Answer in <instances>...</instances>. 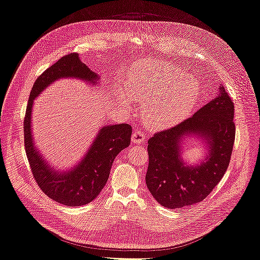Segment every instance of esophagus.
I'll list each match as a JSON object with an SVG mask.
<instances>
[{"mask_svg": "<svg viewBox=\"0 0 260 260\" xmlns=\"http://www.w3.org/2000/svg\"><path fill=\"white\" fill-rule=\"evenodd\" d=\"M144 140H145V135L142 131L136 130L135 132H133V135H132V142L133 143H136V144L143 143Z\"/></svg>", "mask_w": 260, "mask_h": 260, "instance_id": "obj_1", "label": "esophagus"}]
</instances>
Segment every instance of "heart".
I'll return each instance as SVG.
<instances>
[{
	"label": "heart",
	"instance_id": "b5f03b06",
	"mask_svg": "<svg viewBox=\"0 0 260 260\" xmlns=\"http://www.w3.org/2000/svg\"><path fill=\"white\" fill-rule=\"evenodd\" d=\"M131 91L145 104L146 122L155 128L169 127L188 114L199 95V84L184 70L165 62H149L130 77ZM121 101L129 104V94Z\"/></svg>",
	"mask_w": 260,
	"mask_h": 260
}]
</instances>
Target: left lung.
<instances>
[{
	"label": "left lung",
	"mask_w": 260,
	"mask_h": 260,
	"mask_svg": "<svg viewBox=\"0 0 260 260\" xmlns=\"http://www.w3.org/2000/svg\"><path fill=\"white\" fill-rule=\"evenodd\" d=\"M234 104L220 86L219 95L193 116L147 141V188L160 205L182 208L205 200L229 167L235 140ZM187 135L201 136L209 147L207 160L185 167L179 158V142Z\"/></svg>",
	"instance_id": "8db88e82"
}]
</instances>
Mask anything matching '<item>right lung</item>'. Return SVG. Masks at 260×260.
<instances>
[{"mask_svg":"<svg viewBox=\"0 0 260 260\" xmlns=\"http://www.w3.org/2000/svg\"><path fill=\"white\" fill-rule=\"evenodd\" d=\"M59 78H79L92 83L99 80L96 74L80 60L77 53L62 56L39 76L30 92L23 119L25 148L34 178L42 192L61 205L81 206L92 202L105 186L116 156L130 144L132 128L128 123L102 128L76 168L65 174L54 171L35 147L31 133V112L35 99Z\"/></svg>","mask_w":260,"mask_h":260,"instance_id":"add662e5","label":"right lung"}]
</instances>
